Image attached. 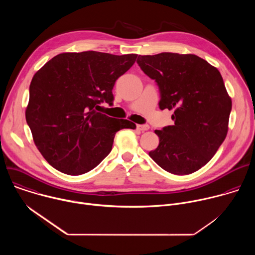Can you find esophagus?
I'll return each mask as SVG.
<instances>
[{
  "instance_id": "1",
  "label": "esophagus",
  "mask_w": 255,
  "mask_h": 255,
  "mask_svg": "<svg viewBox=\"0 0 255 255\" xmlns=\"http://www.w3.org/2000/svg\"><path fill=\"white\" fill-rule=\"evenodd\" d=\"M137 129L139 131L144 132V131H147L149 129V126L148 125H137Z\"/></svg>"
}]
</instances>
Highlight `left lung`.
<instances>
[{
    "label": "left lung",
    "instance_id": "left-lung-1",
    "mask_svg": "<svg viewBox=\"0 0 255 255\" xmlns=\"http://www.w3.org/2000/svg\"><path fill=\"white\" fill-rule=\"evenodd\" d=\"M137 63L157 83L159 108L174 111V125L154 131L159 144L149 156L173 174L199 170L228 132L232 101L220 71L195 54L139 55Z\"/></svg>",
    "mask_w": 255,
    "mask_h": 255
}]
</instances>
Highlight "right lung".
I'll use <instances>...</instances> for the list:
<instances>
[{"label": "right lung", "mask_w": 255, "mask_h": 255, "mask_svg": "<svg viewBox=\"0 0 255 255\" xmlns=\"http://www.w3.org/2000/svg\"><path fill=\"white\" fill-rule=\"evenodd\" d=\"M137 54L98 51L60 53L34 75L26 121L33 140L55 169L79 175L95 168L112 150L117 131L136 125L98 111L112 105L113 87Z\"/></svg>", "instance_id": "obj_1"}]
</instances>
